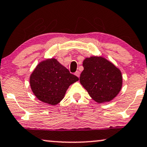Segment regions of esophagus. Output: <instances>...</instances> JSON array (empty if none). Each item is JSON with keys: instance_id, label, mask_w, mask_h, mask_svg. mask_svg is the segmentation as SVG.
Here are the masks:
<instances>
[{"instance_id": "34e87169", "label": "esophagus", "mask_w": 147, "mask_h": 147, "mask_svg": "<svg viewBox=\"0 0 147 147\" xmlns=\"http://www.w3.org/2000/svg\"><path fill=\"white\" fill-rule=\"evenodd\" d=\"M75 75L76 76H77V77H80V72H79V71H77V72H75Z\"/></svg>"}]
</instances>
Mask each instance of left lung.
Instances as JSON below:
<instances>
[{
    "label": "left lung",
    "mask_w": 147,
    "mask_h": 147,
    "mask_svg": "<svg viewBox=\"0 0 147 147\" xmlns=\"http://www.w3.org/2000/svg\"><path fill=\"white\" fill-rule=\"evenodd\" d=\"M83 66L80 83L93 100L103 103L117 96L123 79L121 72L113 63L103 57L92 56L83 60Z\"/></svg>",
    "instance_id": "left-lung-1"
}]
</instances>
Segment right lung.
Masks as SVG:
<instances>
[{"instance_id":"right-lung-1","label":"right lung","mask_w":147,"mask_h":147,"mask_svg":"<svg viewBox=\"0 0 147 147\" xmlns=\"http://www.w3.org/2000/svg\"><path fill=\"white\" fill-rule=\"evenodd\" d=\"M79 81L56 59L42 61L30 77L33 94L38 100L48 105H56L64 98L69 86Z\"/></svg>"}]
</instances>
